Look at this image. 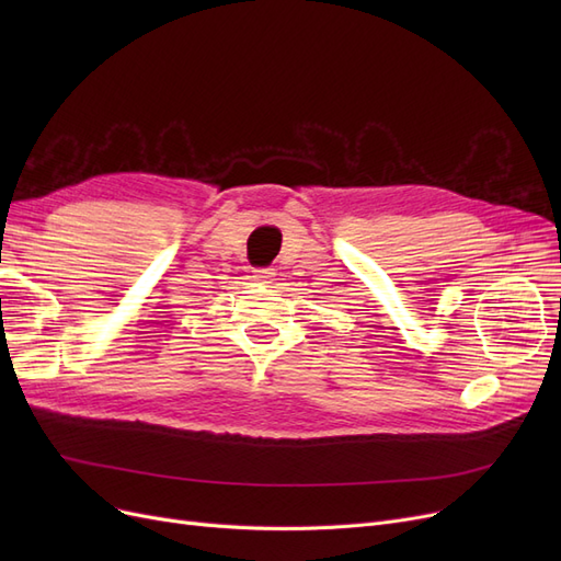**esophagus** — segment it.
Returning <instances> with one entry per match:
<instances>
[{"label": "esophagus", "mask_w": 561, "mask_h": 561, "mask_svg": "<svg viewBox=\"0 0 561 561\" xmlns=\"http://www.w3.org/2000/svg\"><path fill=\"white\" fill-rule=\"evenodd\" d=\"M252 278L260 280V283H274L276 280V268H254Z\"/></svg>", "instance_id": "1"}]
</instances>
